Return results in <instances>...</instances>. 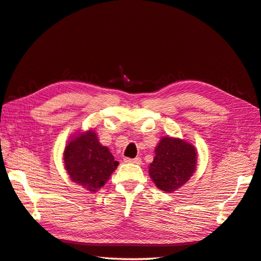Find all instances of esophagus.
I'll use <instances>...</instances> for the list:
<instances>
[{
  "label": "esophagus",
  "mask_w": 261,
  "mask_h": 261,
  "mask_svg": "<svg viewBox=\"0 0 261 261\" xmlns=\"http://www.w3.org/2000/svg\"><path fill=\"white\" fill-rule=\"evenodd\" d=\"M125 163H132V164H140L141 160L140 157H136V158H124Z\"/></svg>",
  "instance_id": "1"
}]
</instances>
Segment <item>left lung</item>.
<instances>
[{"mask_svg":"<svg viewBox=\"0 0 261 261\" xmlns=\"http://www.w3.org/2000/svg\"><path fill=\"white\" fill-rule=\"evenodd\" d=\"M197 150L181 138L162 137L155 147L149 176L162 191L173 192L190 180L197 168Z\"/></svg>","mask_w":261,"mask_h":261,"instance_id":"obj_1","label":"left lung"}]
</instances>
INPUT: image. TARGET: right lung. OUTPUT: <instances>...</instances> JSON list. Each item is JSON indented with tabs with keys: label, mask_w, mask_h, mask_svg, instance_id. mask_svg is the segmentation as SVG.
<instances>
[{
	"label": "right lung",
	"mask_w": 261,
	"mask_h": 261,
	"mask_svg": "<svg viewBox=\"0 0 261 261\" xmlns=\"http://www.w3.org/2000/svg\"><path fill=\"white\" fill-rule=\"evenodd\" d=\"M63 163L71 181L90 192L103 188L119 165L109 148L100 144L95 130L78 131L71 136Z\"/></svg>",
	"instance_id": "obj_1"
}]
</instances>
